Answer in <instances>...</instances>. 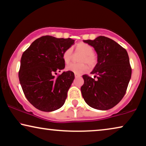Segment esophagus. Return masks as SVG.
<instances>
[{"label": "esophagus", "mask_w": 146, "mask_h": 146, "mask_svg": "<svg viewBox=\"0 0 146 146\" xmlns=\"http://www.w3.org/2000/svg\"><path fill=\"white\" fill-rule=\"evenodd\" d=\"M75 78H77V77H80L81 75H78V74H75Z\"/></svg>", "instance_id": "34e87169"}]
</instances>
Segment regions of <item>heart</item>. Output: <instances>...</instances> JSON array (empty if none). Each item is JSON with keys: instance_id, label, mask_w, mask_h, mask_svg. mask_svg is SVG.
I'll return each instance as SVG.
<instances>
[{"instance_id": "heart-1", "label": "heart", "mask_w": 146, "mask_h": 146, "mask_svg": "<svg viewBox=\"0 0 146 146\" xmlns=\"http://www.w3.org/2000/svg\"><path fill=\"white\" fill-rule=\"evenodd\" d=\"M76 53L82 54L79 59V62L81 63L70 64L66 67L67 71H71L75 74H82L87 71L88 67L85 63L90 67H94L98 62L97 57L93 53V48L89 44L85 42H79L74 46ZM72 59V49L67 48L63 54V59L66 64L70 63Z\"/></svg>"}]
</instances>
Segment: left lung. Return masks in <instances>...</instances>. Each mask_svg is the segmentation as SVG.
Masks as SVG:
<instances>
[{
  "label": "left lung",
  "instance_id": "1",
  "mask_svg": "<svg viewBox=\"0 0 146 146\" xmlns=\"http://www.w3.org/2000/svg\"><path fill=\"white\" fill-rule=\"evenodd\" d=\"M83 42L94 48L98 54V63L91 72L94 77L83 75L82 96L91 108L110 110L123 98L131 79L127 52L117 42L104 36Z\"/></svg>",
  "mask_w": 146,
  "mask_h": 146
}]
</instances>
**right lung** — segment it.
I'll use <instances>...</instances> for the list:
<instances>
[{
    "instance_id": "add662e5",
    "label": "right lung",
    "mask_w": 146,
    "mask_h": 146,
    "mask_svg": "<svg viewBox=\"0 0 146 146\" xmlns=\"http://www.w3.org/2000/svg\"><path fill=\"white\" fill-rule=\"evenodd\" d=\"M71 38L43 36L33 42L22 55L19 78L27 100L38 110L53 111L65 104L74 73L65 68L63 54L74 44Z\"/></svg>"
}]
</instances>
